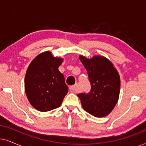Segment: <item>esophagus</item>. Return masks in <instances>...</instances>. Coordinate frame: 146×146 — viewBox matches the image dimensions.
I'll list each match as a JSON object with an SVG mask.
<instances>
[{"label": "esophagus", "mask_w": 146, "mask_h": 146, "mask_svg": "<svg viewBox=\"0 0 146 146\" xmlns=\"http://www.w3.org/2000/svg\"><path fill=\"white\" fill-rule=\"evenodd\" d=\"M77 86H78L77 84H76L73 85V86H71L70 87V90L71 92H76V90H77Z\"/></svg>", "instance_id": "34e87169"}]
</instances>
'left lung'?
Returning <instances> with one entry per match:
<instances>
[{"label": "left lung", "instance_id": "left-lung-1", "mask_svg": "<svg viewBox=\"0 0 146 146\" xmlns=\"http://www.w3.org/2000/svg\"><path fill=\"white\" fill-rule=\"evenodd\" d=\"M79 58L86 69L91 90L78 94L84 110L97 117H105L112 111L119 98L120 78L113 64L106 58L94 56Z\"/></svg>", "mask_w": 146, "mask_h": 146}]
</instances>
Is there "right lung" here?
Returning a JSON list of instances; mask_svg holds the SVG:
<instances>
[{
    "mask_svg": "<svg viewBox=\"0 0 146 146\" xmlns=\"http://www.w3.org/2000/svg\"><path fill=\"white\" fill-rule=\"evenodd\" d=\"M63 59L46 51L38 55L28 68L25 79V92L31 104L40 111L60 106L68 88L58 70Z\"/></svg>",
    "mask_w": 146,
    "mask_h": 146,
    "instance_id": "1",
    "label": "right lung"
}]
</instances>
